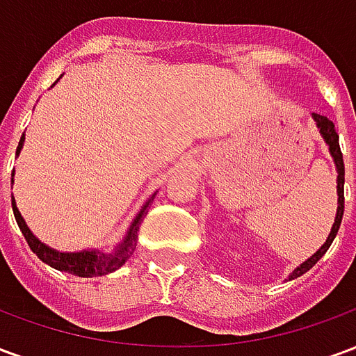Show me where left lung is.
<instances>
[{"label":"left lung","instance_id":"8db88e82","mask_svg":"<svg viewBox=\"0 0 356 356\" xmlns=\"http://www.w3.org/2000/svg\"><path fill=\"white\" fill-rule=\"evenodd\" d=\"M313 120L316 127H318V133L321 137L324 139V143L328 145L330 156L334 158V163H336V171H337V211H336V219H334V225H332V231H330L328 238L326 242L322 244L316 252H314L309 259L298 265L293 268L288 276V280H293L298 276L305 275L309 268H313L316 265V261L321 259L322 255L328 252V248L332 246V242L336 238L337 231H339V225H341V217H343V208H345V198H343V185H345V165H343V154H341V148H339V135H337L336 127L332 124V120H328L326 116H321V114H313Z\"/></svg>","mask_w":356,"mask_h":356}]
</instances>
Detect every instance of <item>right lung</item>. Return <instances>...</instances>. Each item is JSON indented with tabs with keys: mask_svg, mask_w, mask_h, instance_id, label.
Returning <instances> with one entry per match:
<instances>
[{
	"mask_svg": "<svg viewBox=\"0 0 356 356\" xmlns=\"http://www.w3.org/2000/svg\"><path fill=\"white\" fill-rule=\"evenodd\" d=\"M58 81V80H57ZM55 81V83H57ZM53 83V86H55ZM24 147V133L20 137L19 147H17V156L20 154V150ZM15 173L11 175V183H15ZM158 193V191H156ZM156 193L148 198L140 211L135 216V219L129 225V229L125 232L124 240L114 246L112 252H102V250H81V252H58L55 248L47 246L43 244L42 240L35 236L34 232L30 231V227L24 221V217L20 216L19 208H17V202H15V196L11 194V204H13V213H15V219H17V225L19 229L24 234L26 238L28 246L30 250L34 252L43 263H47L49 267L57 268V270H65L68 275H76L81 276V278H93V276H102V275H110L114 273L118 268L122 267L129 257L135 252V246H137V232H139V225L143 221V217L147 213V208L150 200L154 198Z\"/></svg>",
	"mask_w": 356,
	"mask_h": 356,
	"instance_id": "right-lung-1",
	"label": "right lung"
}]
</instances>
